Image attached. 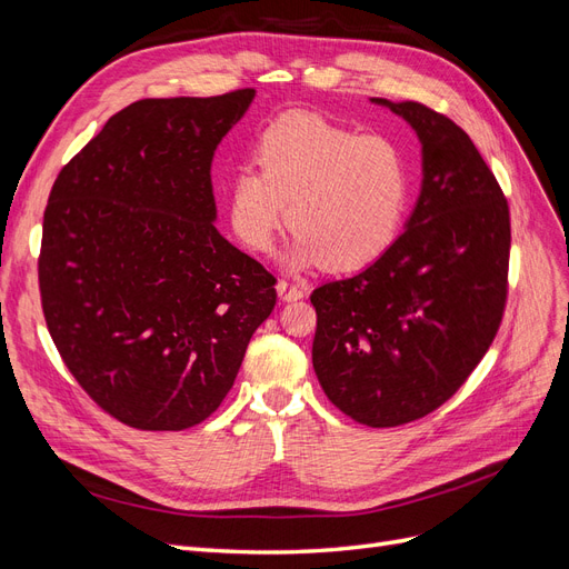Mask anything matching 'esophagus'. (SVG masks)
Segmentation results:
<instances>
[{"mask_svg":"<svg viewBox=\"0 0 569 569\" xmlns=\"http://www.w3.org/2000/svg\"><path fill=\"white\" fill-rule=\"evenodd\" d=\"M278 297L282 301H299L303 297V289L299 284H289L284 280L278 282Z\"/></svg>","mask_w":569,"mask_h":569,"instance_id":"esophagus-1","label":"esophagus"}]
</instances>
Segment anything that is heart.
I'll return each instance as SVG.
<instances>
[{"label":"heart","instance_id":"1","mask_svg":"<svg viewBox=\"0 0 569 569\" xmlns=\"http://www.w3.org/2000/svg\"><path fill=\"white\" fill-rule=\"evenodd\" d=\"M253 153L258 168L242 166L230 180V222L249 249L270 251L289 220L297 230L284 253L289 270H356L399 237L412 163L391 137L297 111L270 123Z\"/></svg>","mask_w":569,"mask_h":569}]
</instances>
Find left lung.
Returning <instances> with one entry per match:
<instances>
[{
  "instance_id": "left-lung-1",
  "label": "left lung",
  "mask_w": 569,
  "mask_h": 569,
  "mask_svg": "<svg viewBox=\"0 0 569 569\" xmlns=\"http://www.w3.org/2000/svg\"><path fill=\"white\" fill-rule=\"evenodd\" d=\"M370 101L418 134L420 194L375 263L311 295L313 370L349 418L396 427L449 401L491 347L508 291L510 213L451 118L418 101Z\"/></svg>"
}]
</instances>
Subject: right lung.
<instances>
[{
    "instance_id": "right-lung-1",
    "label": "right lung",
    "mask_w": 569,
    "mask_h": 569,
    "mask_svg": "<svg viewBox=\"0 0 569 569\" xmlns=\"http://www.w3.org/2000/svg\"><path fill=\"white\" fill-rule=\"evenodd\" d=\"M253 97L134 101L51 187L38 263L49 335L130 427L209 418L278 299L272 274L216 228L213 153Z\"/></svg>"
}]
</instances>
